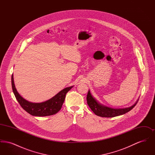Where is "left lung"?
Instances as JSON below:
<instances>
[{
    "label": "left lung",
    "mask_w": 155,
    "mask_h": 155,
    "mask_svg": "<svg viewBox=\"0 0 155 155\" xmlns=\"http://www.w3.org/2000/svg\"><path fill=\"white\" fill-rule=\"evenodd\" d=\"M87 101L89 107L92 111L97 116L102 117H114L124 114L132 110L138 102L137 101L132 106L125 109H112L98 103L91 95L89 91L87 96Z\"/></svg>",
    "instance_id": "8db88e82"
}]
</instances>
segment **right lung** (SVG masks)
<instances>
[{
  "label": "right lung",
  "instance_id": "right-lung-1",
  "mask_svg": "<svg viewBox=\"0 0 155 155\" xmlns=\"http://www.w3.org/2000/svg\"><path fill=\"white\" fill-rule=\"evenodd\" d=\"M12 86L15 97L22 109L34 116H48L56 114L61 109L67 93L73 88L70 87L61 91L51 99L42 103L30 102L20 95L15 87L13 75H12Z\"/></svg>",
  "mask_w": 155,
  "mask_h": 155
}]
</instances>
